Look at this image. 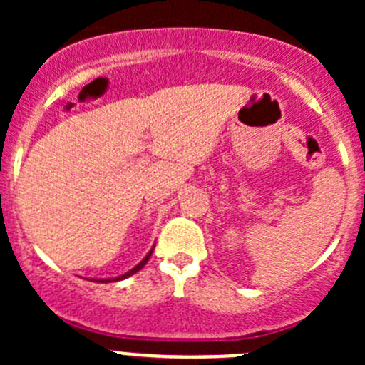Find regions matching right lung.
I'll use <instances>...</instances> for the list:
<instances>
[{"instance_id": "add662e5", "label": "right lung", "mask_w": 365, "mask_h": 365, "mask_svg": "<svg viewBox=\"0 0 365 365\" xmlns=\"http://www.w3.org/2000/svg\"><path fill=\"white\" fill-rule=\"evenodd\" d=\"M152 252H153V251H150L148 254H146V257H145V259H143V261H141V263H139V264H138V267H134V268H132V270H130V272H127V274H125V275H121V277H116V279H108V281H106V282H113V281H121V279H125V277H128V275H132V274H135V272H139V270H141V268H143V267H145V264H146V261H148V259H150V256H152ZM95 282H104V281H95Z\"/></svg>"}]
</instances>
